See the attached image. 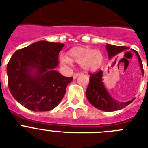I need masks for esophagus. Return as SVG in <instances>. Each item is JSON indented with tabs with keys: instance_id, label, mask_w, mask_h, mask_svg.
I'll use <instances>...</instances> for the list:
<instances>
[{
	"instance_id": "esophagus-1",
	"label": "esophagus",
	"mask_w": 148,
	"mask_h": 148,
	"mask_svg": "<svg viewBox=\"0 0 148 148\" xmlns=\"http://www.w3.org/2000/svg\"><path fill=\"white\" fill-rule=\"evenodd\" d=\"M79 74H80V73H75V74H74V76H73V78L76 79L77 77V76H78Z\"/></svg>"
}]
</instances>
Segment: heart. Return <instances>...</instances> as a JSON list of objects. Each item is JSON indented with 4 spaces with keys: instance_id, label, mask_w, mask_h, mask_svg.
Listing matches in <instances>:
<instances>
[{
    "instance_id": "heart-1",
    "label": "heart",
    "mask_w": 148,
    "mask_h": 148,
    "mask_svg": "<svg viewBox=\"0 0 148 148\" xmlns=\"http://www.w3.org/2000/svg\"><path fill=\"white\" fill-rule=\"evenodd\" d=\"M68 56L61 55L60 63L64 65L72 64L73 61L81 64L85 71H95L101 67L103 60V53L99 50L89 47H76L68 51Z\"/></svg>"
}]
</instances>
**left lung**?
Returning a JSON list of instances; mask_svg holds the SVG:
<instances>
[{
  "label": "left lung",
  "instance_id": "left-lung-1",
  "mask_svg": "<svg viewBox=\"0 0 148 148\" xmlns=\"http://www.w3.org/2000/svg\"><path fill=\"white\" fill-rule=\"evenodd\" d=\"M106 49L108 51V57L110 60H114L116 55L118 53L128 49V47L125 46H116L107 44ZM138 56V61L140 64V69L142 71V74H144V70H143L142 62L140 56L137 51H134ZM116 63L114 61V64ZM103 71H99L95 74H90V82L88 85L87 90H86V97L88 98V101L92 104L94 107L103 111H114V110H121L124 107H126L134 101H127V102H119L113 98L108 93L106 89L104 84L103 82Z\"/></svg>",
  "mask_w": 148,
  "mask_h": 148
}]
</instances>
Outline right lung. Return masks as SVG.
Returning a JSON list of instances; mask_svg holds the SVG:
<instances>
[{
  "instance_id": "obj_1",
  "label": "right lung",
  "mask_w": 148,
  "mask_h": 148,
  "mask_svg": "<svg viewBox=\"0 0 148 148\" xmlns=\"http://www.w3.org/2000/svg\"><path fill=\"white\" fill-rule=\"evenodd\" d=\"M64 46L40 40L13 54L7 66L8 88L21 105L33 111H47L61 101L73 80L55 70Z\"/></svg>"
}]
</instances>
